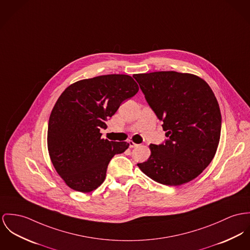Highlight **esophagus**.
I'll return each instance as SVG.
<instances>
[{"instance_id":"1","label":"esophagus","mask_w":250,"mask_h":250,"mask_svg":"<svg viewBox=\"0 0 250 250\" xmlns=\"http://www.w3.org/2000/svg\"><path fill=\"white\" fill-rule=\"evenodd\" d=\"M128 143H129V147H131V148H133V147H137V146H139V145H138V144H135L133 141H129Z\"/></svg>"}]
</instances>
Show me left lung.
Wrapping results in <instances>:
<instances>
[{
  "instance_id": "1",
  "label": "left lung",
  "mask_w": 250,
  "mask_h": 250,
  "mask_svg": "<svg viewBox=\"0 0 250 250\" xmlns=\"http://www.w3.org/2000/svg\"><path fill=\"white\" fill-rule=\"evenodd\" d=\"M133 77L167 137L165 144H151L150 157L137 166L166 186L192 181L211 163L220 142L222 116L210 86L202 78L176 71Z\"/></svg>"
}]
</instances>
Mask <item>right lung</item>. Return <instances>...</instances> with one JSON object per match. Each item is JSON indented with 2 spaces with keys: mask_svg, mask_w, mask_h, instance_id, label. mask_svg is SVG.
<instances>
[{
  "mask_svg": "<svg viewBox=\"0 0 250 250\" xmlns=\"http://www.w3.org/2000/svg\"><path fill=\"white\" fill-rule=\"evenodd\" d=\"M133 78L109 74L84 79L70 84L51 111L47 148L58 174L72 189L87 193L100 187L115 154L129 144L102 139L101 128L121 104L138 92Z\"/></svg>",
  "mask_w": 250,
  "mask_h": 250,
  "instance_id": "obj_1",
  "label": "right lung"
}]
</instances>
